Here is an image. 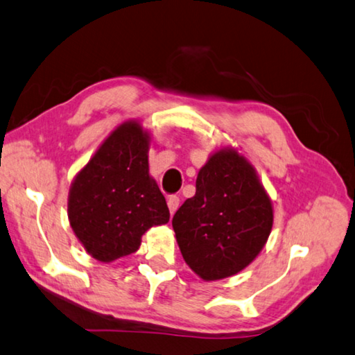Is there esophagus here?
Masks as SVG:
<instances>
[{
    "label": "esophagus",
    "mask_w": 355,
    "mask_h": 355,
    "mask_svg": "<svg viewBox=\"0 0 355 355\" xmlns=\"http://www.w3.org/2000/svg\"><path fill=\"white\" fill-rule=\"evenodd\" d=\"M166 202H168V209H170V214L173 215L179 207V198L176 195H171L170 198H168Z\"/></svg>",
    "instance_id": "34e87169"
}]
</instances>
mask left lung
I'll use <instances>...</instances> for the list:
<instances>
[{"instance_id": "obj_1", "label": "left lung", "mask_w": 355, "mask_h": 355, "mask_svg": "<svg viewBox=\"0 0 355 355\" xmlns=\"http://www.w3.org/2000/svg\"><path fill=\"white\" fill-rule=\"evenodd\" d=\"M272 207L254 168L234 149H221L196 179V193L173 216L182 257L204 281L237 275L262 251Z\"/></svg>"}]
</instances>
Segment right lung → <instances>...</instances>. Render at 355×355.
Instances as JSON below:
<instances>
[{"label":"right lung","instance_id":"obj_1","mask_svg":"<svg viewBox=\"0 0 355 355\" xmlns=\"http://www.w3.org/2000/svg\"><path fill=\"white\" fill-rule=\"evenodd\" d=\"M149 137L139 123L116 128L74 179L68 218L92 257L112 262L139 250L149 227L170 210L148 173Z\"/></svg>","mask_w":355,"mask_h":355}]
</instances>
